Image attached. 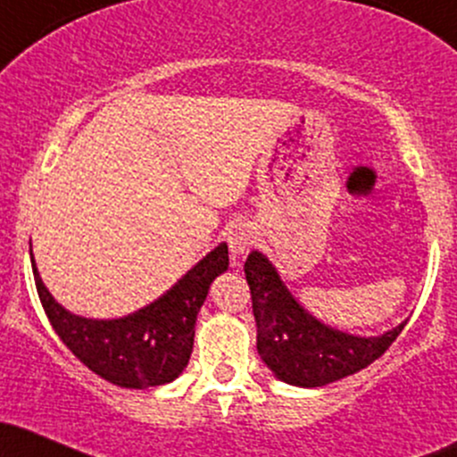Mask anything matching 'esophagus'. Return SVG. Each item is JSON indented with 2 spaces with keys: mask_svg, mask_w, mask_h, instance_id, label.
Returning a JSON list of instances; mask_svg holds the SVG:
<instances>
[{
  "mask_svg": "<svg viewBox=\"0 0 457 457\" xmlns=\"http://www.w3.org/2000/svg\"><path fill=\"white\" fill-rule=\"evenodd\" d=\"M255 240H258V237H255L252 225H238V228H234L228 237L229 252H232L234 258H240V255L249 253V249L253 247Z\"/></svg>",
  "mask_w": 457,
  "mask_h": 457,
  "instance_id": "1",
  "label": "esophagus"
}]
</instances>
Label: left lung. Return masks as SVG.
Instances as JSON below:
<instances>
[{
	"instance_id": "obj_1",
	"label": "left lung",
	"mask_w": 457,
	"mask_h": 457,
	"mask_svg": "<svg viewBox=\"0 0 457 457\" xmlns=\"http://www.w3.org/2000/svg\"><path fill=\"white\" fill-rule=\"evenodd\" d=\"M252 308L255 317V345L264 364L286 384H332L367 369L397 340L401 329H390L375 338L343 334L310 317L293 299L262 253L252 252L245 262Z\"/></svg>"
}]
</instances>
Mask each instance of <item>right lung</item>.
<instances>
[{
  "instance_id": "obj_1",
  "label": "right lung",
  "mask_w": 457,
  "mask_h": 457,
  "mask_svg": "<svg viewBox=\"0 0 457 457\" xmlns=\"http://www.w3.org/2000/svg\"><path fill=\"white\" fill-rule=\"evenodd\" d=\"M228 245H219L158 302L114 320L75 317L54 302L38 278L34 282L45 314L75 358L99 378L121 388H149L173 382L193 353L195 320L210 284L228 269Z\"/></svg>"
}]
</instances>
